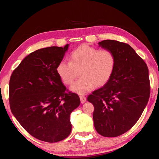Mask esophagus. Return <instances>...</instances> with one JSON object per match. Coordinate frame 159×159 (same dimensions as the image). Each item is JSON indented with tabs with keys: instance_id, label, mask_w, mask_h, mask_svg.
Returning <instances> with one entry per match:
<instances>
[{
	"instance_id": "1",
	"label": "esophagus",
	"mask_w": 159,
	"mask_h": 159,
	"mask_svg": "<svg viewBox=\"0 0 159 159\" xmlns=\"http://www.w3.org/2000/svg\"><path fill=\"white\" fill-rule=\"evenodd\" d=\"M80 101H81V103H84L86 102V98L84 97V96H83V95H80Z\"/></svg>"
}]
</instances>
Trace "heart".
<instances>
[{
  "mask_svg": "<svg viewBox=\"0 0 159 159\" xmlns=\"http://www.w3.org/2000/svg\"><path fill=\"white\" fill-rule=\"evenodd\" d=\"M115 68V57L112 52L83 44L72 52L70 61L61 60L57 73L63 82L71 85L70 90L80 95L87 93L95 87H102L111 78Z\"/></svg>",
  "mask_w": 159,
  "mask_h": 159,
  "instance_id": "obj_1",
  "label": "heart"
}]
</instances>
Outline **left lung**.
<instances>
[{
    "instance_id": "8db88e82",
    "label": "left lung",
    "mask_w": 159,
    "mask_h": 159,
    "mask_svg": "<svg viewBox=\"0 0 159 159\" xmlns=\"http://www.w3.org/2000/svg\"><path fill=\"white\" fill-rule=\"evenodd\" d=\"M115 57L111 78L93 91L88 101L94 106L95 130L103 137H115L128 131L140 118L150 96L148 70L131 46L113 40L98 43Z\"/></svg>"
}]
</instances>
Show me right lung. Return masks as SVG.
I'll return each mask as SVG.
<instances>
[{
    "label": "right lung",
    "mask_w": 159,
    "mask_h": 159,
    "mask_svg": "<svg viewBox=\"0 0 159 159\" xmlns=\"http://www.w3.org/2000/svg\"><path fill=\"white\" fill-rule=\"evenodd\" d=\"M68 47L51 46L30 53L11 77V111L22 127L40 141L56 143L68 137L70 113L80 104L76 93H66L56 70Z\"/></svg>",
    "instance_id": "obj_1"
}]
</instances>
